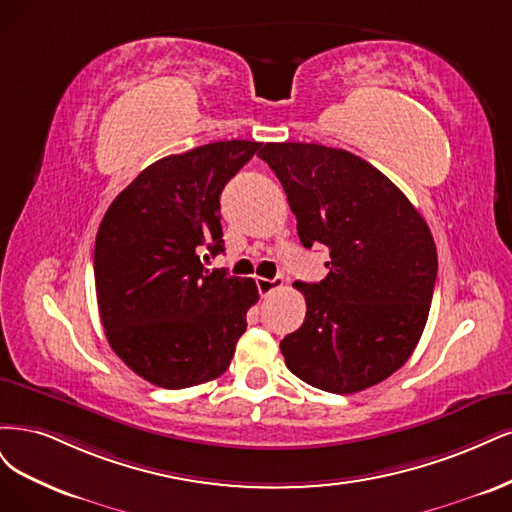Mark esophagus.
I'll return each mask as SVG.
<instances>
[{"instance_id": "1", "label": "esophagus", "mask_w": 512, "mask_h": 512, "mask_svg": "<svg viewBox=\"0 0 512 512\" xmlns=\"http://www.w3.org/2000/svg\"><path fill=\"white\" fill-rule=\"evenodd\" d=\"M255 283H257L259 295H263V298H266V295H270L272 291L283 287L285 280H283V276H274V278H255Z\"/></svg>"}]
</instances>
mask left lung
<instances>
[{
	"label": "left lung",
	"mask_w": 512,
	"mask_h": 512,
	"mask_svg": "<svg viewBox=\"0 0 512 512\" xmlns=\"http://www.w3.org/2000/svg\"><path fill=\"white\" fill-rule=\"evenodd\" d=\"M283 185L300 242L329 249L321 283H293L306 319L280 342L287 368L329 393L385 381L415 351L430 315L438 255L430 227L361 157L306 142L257 153Z\"/></svg>",
	"instance_id": "8db88e82"
}]
</instances>
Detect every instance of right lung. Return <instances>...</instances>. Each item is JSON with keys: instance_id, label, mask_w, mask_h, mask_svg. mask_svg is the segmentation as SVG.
<instances>
[{"instance_id": "right-lung-1", "label": "right lung", "mask_w": 512, "mask_h": 512, "mask_svg": "<svg viewBox=\"0 0 512 512\" xmlns=\"http://www.w3.org/2000/svg\"><path fill=\"white\" fill-rule=\"evenodd\" d=\"M261 142L225 140L155 161L106 210L95 291L125 366L163 389L221 376L257 300L253 278L206 270L223 253L219 197Z\"/></svg>"}]
</instances>
